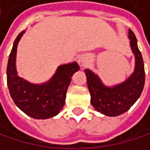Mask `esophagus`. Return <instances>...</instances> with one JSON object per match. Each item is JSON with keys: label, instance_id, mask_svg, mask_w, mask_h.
Listing matches in <instances>:
<instances>
[{"label": "esophagus", "instance_id": "esophagus-1", "mask_svg": "<svg viewBox=\"0 0 150 150\" xmlns=\"http://www.w3.org/2000/svg\"><path fill=\"white\" fill-rule=\"evenodd\" d=\"M78 63L81 66H86L89 64V59L87 57H81L78 60Z\"/></svg>", "mask_w": 150, "mask_h": 150}]
</instances>
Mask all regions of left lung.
<instances>
[{
	"label": "left lung",
	"instance_id": "left-lung-1",
	"mask_svg": "<svg viewBox=\"0 0 150 150\" xmlns=\"http://www.w3.org/2000/svg\"><path fill=\"white\" fill-rule=\"evenodd\" d=\"M128 38L135 55V70L126 81L113 86H106L97 74L89 69L85 70L91 95V104L97 112L108 117H117L127 112L139 98L144 88L143 58L137 47V38L130 29L128 31Z\"/></svg>",
	"mask_w": 150,
	"mask_h": 150
}]
</instances>
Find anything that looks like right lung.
<instances>
[{"label": "right lung", "instance_id": "right-lung-1", "mask_svg": "<svg viewBox=\"0 0 150 150\" xmlns=\"http://www.w3.org/2000/svg\"><path fill=\"white\" fill-rule=\"evenodd\" d=\"M25 31L13 42L7 64V85L14 104L26 115L36 119H47L59 114L65 101L66 91L73 74L79 70L76 62L58 66L55 74L44 84H32L17 74L16 53Z\"/></svg>", "mask_w": 150, "mask_h": 150}]
</instances>
